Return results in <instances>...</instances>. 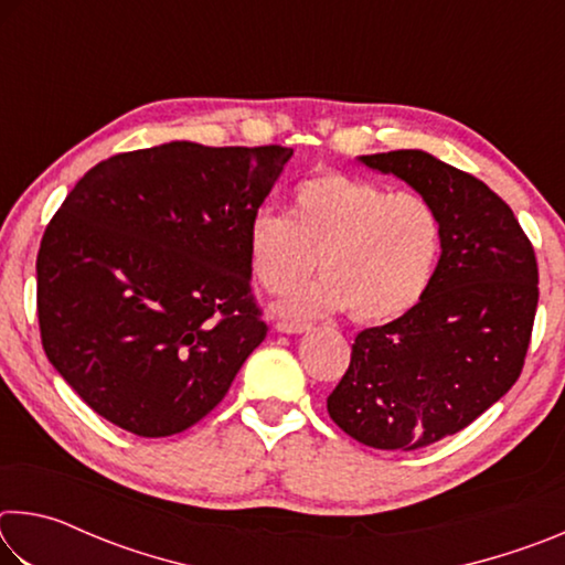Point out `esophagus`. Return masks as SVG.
I'll list each match as a JSON object with an SVG mask.
<instances>
[{
	"instance_id": "1",
	"label": "esophagus",
	"mask_w": 565,
	"mask_h": 565,
	"mask_svg": "<svg viewBox=\"0 0 565 565\" xmlns=\"http://www.w3.org/2000/svg\"><path fill=\"white\" fill-rule=\"evenodd\" d=\"M309 329H311V323H303V321H279L276 323V331H281V333H303Z\"/></svg>"
}]
</instances>
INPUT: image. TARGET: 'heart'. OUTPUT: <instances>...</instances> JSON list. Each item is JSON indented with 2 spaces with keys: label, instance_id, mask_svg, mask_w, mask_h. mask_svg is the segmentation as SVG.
<instances>
[{
  "label": "heart",
  "instance_id": "obj_1",
  "mask_svg": "<svg viewBox=\"0 0 565 565\" xmlns=\"http://www.w3.org/2000/svg\"><path fill=\"white\" fill-rule=\"evenodd\" d=\"M254 281L284 294L289 317L343 311L356 321L396 319L424 299L441 256V218L428 199L376 181L317 171L291 191V216L259 209L246 224Z\"/></svg>",
  "mask_w": 565,
  "mask_h": 565
}]
</instances>
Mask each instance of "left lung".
I'll list each match as a JSON object with an SVG mask.
<instances>
[{"label": "left lung", "mask_w": 565, "mask_h": 565, "mask_svg": "<svg viewBox=\"0 0 565 565\" xmlns=\"http://www.w3.org/2000/svg\"><path fill=\"white\" fill-rule=\"evenodd\" d=\"M361 161L431 202L441 218V259L414 309L359 333L327 408L363 446L416 451L473 424L519 381L539 306V264L511 206L481 179L418 149Z\"/></svg>", "instance_id": "left-lung-1"}]
</instances>
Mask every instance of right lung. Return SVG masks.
<instances>
[{"label": "right lung", "instance_id": "1", "mask_svg": "<svg viewBox=\"0 0 565 565\" xmlns=\"http://www.w3.org/2000/svg\"><path fill=\"white\" fill-rule=\"evenodd\" d=\"M294 149L194 141L99 161L36 254L46 359L124 431H186L264 341L246 224Z\"/></svg>", "mask_w": 565, "mask_h": 565}]
</instances>
